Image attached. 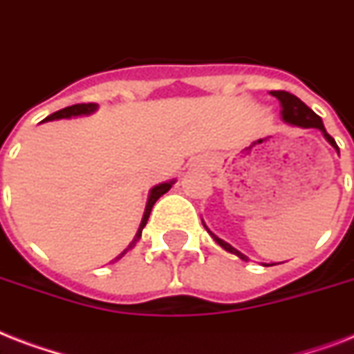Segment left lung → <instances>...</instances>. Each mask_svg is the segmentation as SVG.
I'll list each match as a JSON object with an SVG mask.
<instances>
[{"instance_id":"8db88e82","label":"left lung","mask_w":354,"mask_h":354,"mask_svg":"<svg viewBox=\"0 0 354 354\" xmlns=\"http://www.w3.org/2000/svg\"><path fill=\"white\" fill-rule=\"evenodd\" d=\"M270 94L273 95V97H277V100H279V103H281V114H282V120H284V122L290 123V125H297V127L319 129V131L323 133V136L328 140V144L338 149V146H336V142H334L333 136H330V134L325 131V127H323L322 118L317 116L316 112L312 111V109H308V106H306L305 103H303V101L297 97V95L290 94V92H286V90H271ZM210 234H212V232H210ZM212 236H214V234H212ZM214 240L220 243L221 248L225 249V251H229V253H232V254H236V257H240L242 260H248V257H243L240 251H236V249L232 248V245H229L227 242H223L221 238L214 236Z\"/></svg>"}]
</instances>
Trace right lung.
I'll list each match as a JSON object with an SVG mask.
<instances>
[{
    "label": "right lung",
    "instance_id": "obj_1",
    "mask_svg": "<svg viewBox=\"0 0 354 354\" xmlns=\"http://www.w3.org/2000/svg\"><path fill=\"white\" fill-rule=\"evenodd\" d=\"M95 109H97V105H95V103H77V105L66 106V109H62V111L53 112V114L46 118V120H59V118L83 116V114H90V112H94ZM171 185H174V183H162V185L155 186V188H153V190H151V196H149V199H147L146 212H144V218H142V223H140L138 232H136V238L142 236V229L146 227L147 218H149V214H151V208H153V205H155V201H157L158 197L162 196V194H166V192H168L169 188H171ZM134 242H136V240H134ZM129 248H131V245H129Z\"/></svg>",
    "mask_w": 354,
    "mask_h": 354
}]
</instances>
